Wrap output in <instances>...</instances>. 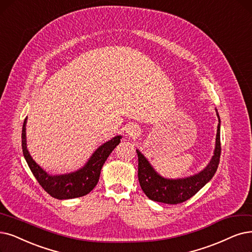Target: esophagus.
<instances>
[{"instance_id":"esophagus-1","label":"esophagus","mask_w":252,"mask_h":252,"mask_svg":"<svg viewBox=\"0 0 252 252\" xmlns=\"http://www.w3.org/2000/svg\"><path fill=\"white\" fill-rule=\"evenodd\" d=\"M139 131H140V130H139L138 126H136V125H129L126 129V133L130 137L137 135L139 133Z\"/></svg>"}]
</instances>
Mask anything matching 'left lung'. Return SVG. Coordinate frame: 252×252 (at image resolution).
<instances>
[{
    "label": "left lung",
    "mask_w": 252,
    "mask_h": 252,
    "mask_svg": "<svg viewBox=\"0 0 252 252\" xmlns=\"http://www.w3.org/2000/svg\"><path fill=\"white\" fill-rule=\"evenodd\" d=\"M217 112V110H216ZM217 126L214 155L202 172L183 179H165L159 176L146 157L136 150L138 158V181L145 194L154 202L177 205L192 197L215 175L220 159V118Z\"/></svg>",
    "instance_id": "left-lung-1"
}]
</instances>
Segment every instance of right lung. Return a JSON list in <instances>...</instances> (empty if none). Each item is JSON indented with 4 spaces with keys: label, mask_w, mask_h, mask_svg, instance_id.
I'll use <instances>...</instances> for the list:
<instances>
[{
    "label": "right lung",
    "mask_w": 252,
    "mask_h": 252,
    "mask_svg": "<svg viewBox=\"0 0 252 252\" xmlns=\"http://www.w3.org/2000/svg\"><path fill=\"white\" fill-rule=\"evenodd\" d=\"M26 124L27 118L24 121L22 131V147L25 159L34 177L37 179L38 183L49 195L58 199L80 197L91 192L98 183L100 173H101V168L105 160L113 152V150L120 144L121 138H122L121 135H117L100 146L90 157L88 162L76 172L59 176H50L35 162L29 153L27 149Z\"/></svg>",
    "instance_id": "obj_1"
}]
</instances>
